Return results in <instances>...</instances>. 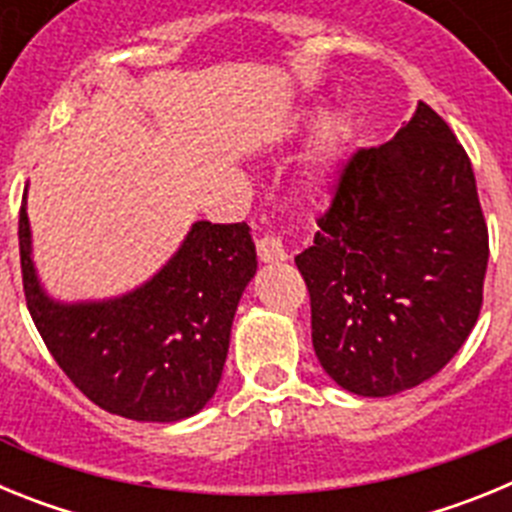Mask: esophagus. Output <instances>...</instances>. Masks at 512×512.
Segmentation results:
<instances>
[{"label":"esophagus","mask_w":512,"mask_h":512,"mask_svg":"<svg viewBox=\"0 0 512 512\" xmlns=\"http://www.w3.org/2000/svg\"><path fill=\"white\" fill-rule=\"evenodd\" d=\"M256 251H259V259L264 261V264H279V261L289 259L287 248L282 246V241H279L277 235H264V238H259Z\"/></svg>","instance_id":"1"}]
</instances>
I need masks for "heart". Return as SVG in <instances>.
Returning a JSON list of instances; mask_svg holds the SVG:
<instances>
[{
    "instance_id": "1",
    "label": "heart",
    "mask_w": 512,
    "mask_h": 512,
    "mask_svg": "<svg viewBox=\"0 0 512 512\" xmlns=\"http://www.w3.org/2000/svg\"><path fill=\"white\" fill-rule=\"evenodd\" d=\"M310 120L312 117H305L300 125H295V130H300L302 125H310ZM348 133H351V122H348L346 112H330L320 122L315 148H312L310 164H307V176H310L312 184H325L330 174L336 171L338 156L343 151V143L348 140Z\"/></svg>"
}]
</instances>
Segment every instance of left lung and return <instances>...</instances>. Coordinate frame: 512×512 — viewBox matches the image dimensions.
<instances>
[{"label": "left lung", "instance_id": "1", "mask_svg": "<svg viewBox=\"0 0 512 512\" xmlns=\"http://www.w3.org/2000/svg\"><path fill=\"white\" fill-rule=\"evenodd\" d=\"M318 225L295 264L328 377L390 397L441 372L477 323L490 256L472 161L449 125L418 102L390 143L348 158Z\"/></svg>", "mask_w": 512, "mask_h": 512}]
</instances>
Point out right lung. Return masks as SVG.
Masks as SVG:
<instances>
[{"mask_svg":"<svg viewBox=\"0 0 512 512\" xmlns=\"http://www.w3.org/2000/svg\"><path fill=\"white\" fill-rule=\"evenodd\" d=\"M17 235L35 328L94 405L146 423H176L205 408L223 377L238 302L256 274L246 223H194L146 284L99 302L45 295L33 264L27 187Z\"/></svg>","mask_w":512,"mask_h":512,"instance_id":"obj_1","label":"right lung"}]
</instances>
